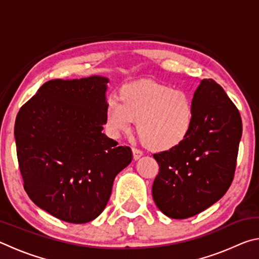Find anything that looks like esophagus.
I'll return each mask as SVG.
<instances>
[{
	"label": "esophagus",
	"instance_id": "1",
	"mask_svg": "<svg viewBox=\"0 0 259 259\" xmlns=\"http://www.w3.org/2000/svg\"><path fill=\"white\" fill-rule=\"evenodd\" d=\"M142 155H143L142 151L137 150V148H133V157H134V160H135V161H136V160H138V159H140V157H142Z\"/></svg>",
	"mask_w": 259,
	"mask_h": 259
}]
</instances>
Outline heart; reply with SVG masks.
<instances>
[{
  "label": "heart",
  "instance_id": "heart-1",
  "mask_svg": "<svg viewBox=\"0 0 259 259\" xmlns=\"http://www.w3.org/2000/svg\"><path fill=\"white\" fill-rule=\"evenodd\" d=\"M120 103L107 102L105 126L112 137H119L136 121L142 143L152 151H168L183 143L194 122L190 95L181 89L150 80L130 82L119 90Z\"/></svg>",
  "mask_w": 259,
  "mask_h": 259
}]
</instances>
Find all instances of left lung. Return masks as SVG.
I'll use <instances>...</instances> for the list:
<instances>
[{
  "mask_svg": "<svg viewBox=\"0 0 259 259\" xmlns=\"http://www.w3.org/2000/svg\"><path fill=\"white\" fill-rule=\"evenodd\" d=\"M194 122L178 146L154 154L159 175L152 186L156 207L165 216L185 219L222 198L234 177L242 121L235 105L211 78L193 96Z\"/></svg>",
  "mask_w": 259,
  "mask_h": 259,
  "instance_id": "left-lung-1",
  "label": "left lung"
}]
</instances>
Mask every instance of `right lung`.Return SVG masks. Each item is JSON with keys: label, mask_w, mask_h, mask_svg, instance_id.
<instances>
[{"label": "right lung", "mask_w": 259, "mask_h": 259, "mask_svg": "<svg viewBox=\"0 0 259 259\" xmlns=\"http://www.w3.org/2000/svg\"><path fill=\"white\" fill-rule=\"evenodd\" d=\"M108 78L46 82L21 106L15 139L24 188L38 208L84 224L106 207L133 152L102 133Z\"/></svg>", "instance_id": "right-lung-1"}]
</instances>
